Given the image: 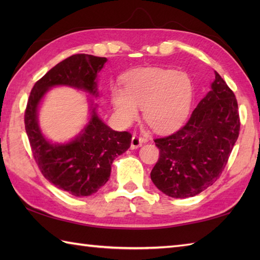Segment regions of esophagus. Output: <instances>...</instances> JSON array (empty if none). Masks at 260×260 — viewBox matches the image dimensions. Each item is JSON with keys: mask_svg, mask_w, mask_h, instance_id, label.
Segmentation results:
<instances>
[{"mask_svg": "<svg viewBox=\"0 0 260 260\" xmlns=\"http://www.w3.org/2000/svg\"><path fill=\"white\" fill-rule=\"evenodd\" d=\"M144 143H146V140L143 139V137H139L134 135L132 137V142H131V148L132 150H135V148H139L141 147Z\"/></svg>", "mask_w": 260, "mask_h": 260, "instance_id": "esophagus-1", "label": "esophagus"}]
</instances>
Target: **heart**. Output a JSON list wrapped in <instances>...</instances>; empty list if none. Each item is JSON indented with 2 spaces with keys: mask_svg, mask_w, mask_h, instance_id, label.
I'll list each match as a JSON object with an SVG mask.
<instances>
[{
  "mask_svg": "<svg viewBox=\"0 0 260 260\" xmlns=\"http://www.w3.org/2000/svg\"><path fill=\"white\" fill-rule=\"evenodd\" d=\"M124 87H112V101L121 123L131 124L143 108L154 131L175 128L186 117L193 96L190 77L162 68H140L124 77Z\"/></svg>",
  "mask_w": 260,
  "mask_h": 260,
  "instance_id": "heart-1",
  "label": "heart"
}]
</instances>
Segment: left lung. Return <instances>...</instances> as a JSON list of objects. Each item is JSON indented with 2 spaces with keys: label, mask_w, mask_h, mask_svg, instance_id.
Wrapping results in <instances>:
<instances>
[{
  "label": "left lung",
  "mask_w": 260,
  "mask_h": 260,
  "mask_svg": "<svg viewBox=\"0 0 260 260\" xmlns=\"http://www.w3.org/2000/svg\"><path fill=\"white\" fill-rule=\"evenodd\" d=\"M211 89L175 133L155 139L159 157L153 183L171 198L194 197L212 185L227 165L239 136L240 118L234 91L215 71Z\"/></svg>",
  "instance_id": "obj_1"
}]
</instances>
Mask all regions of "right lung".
<instances>
[{
	"label": "right lung",
	"instance_id": "obj_1",
	"mask_svg": "<svg viewBox=\"0 0 260 260\" xmlns=\"http://www.w3.org/2000/svg\"><path fill=\"white\" fill-rule=\"evenodd\" d=\"M106 61V58L85 53L62 60L36 82L26 104L25 132L36 163L49 182L75 197L91 196L106 183L113 161L128 150L132 135L110 128L98 117L95 107L89 123L74 141L51 144L39 128L38 106L48 89L59 85L97 97V74Z\"/></svg>",
	"mask_w": 260,
	"mask_h": 260
}]
</instances>
